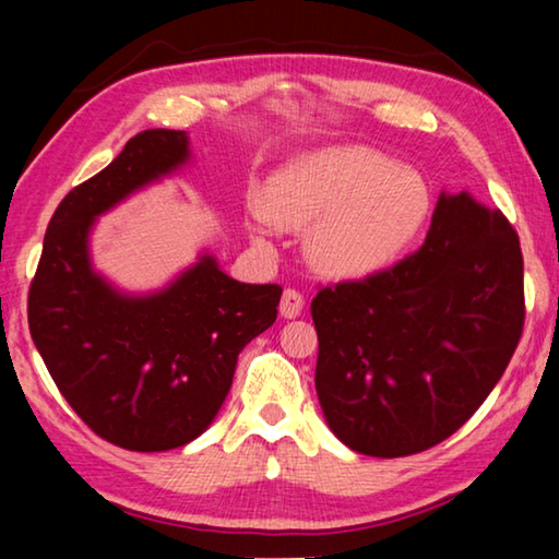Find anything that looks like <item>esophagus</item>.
Returning <instances> with one entry per match:
<instances>
[{
	"mask_svg": "<svg viewBox=\"0 0 559 559\" xmlns=\"http://www.w3.org/2000/svg\"><path fill=\"white\" fill-rule=\"evenodd\" d=\"M302 308H306V298H302V293H298L296 288L283 290L281 306H278L283 318H288V320L290 318H298L302 313Z\"/></svg>",
	"mask_w": 559,
	"mask_h": 559,
	"instance_id": "obj_1",
	"label": "esophagus"
}]
</instances>
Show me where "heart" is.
Wrapping results in <instances>:
<instances>
[{"label":"heart","instance_id":"obj_1","mask_svg":"<svg viewBox=\"0 0 559 559\" xmlns=\"http://www.w3.org/2000/svg\"><path fill=\"white\" fill-rule=\"evenodd\" d=\"M251 231L269 243V224L310 229L308 257L330 276L382 271L409 249L431 210L424 177L367 147H323L298 155L261 189Z\"/></svg>","mask_w":559,"mask_h":559}]
</instances>
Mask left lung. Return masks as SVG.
I'll use <instances>...</instances> for the list:
<instances>
[{
  "label": "left lung",
  "instance_id": "obj_1",
  "mask_svg": "<svg viewBox=\"0 0 559 559\" xmlns=\"http://www.w3.org/2000/svg\"><path fill=\"white\" fill-rule=\"evenodd\" d=\"M310 313L330 431L365 456L427 451L471 419L515 353L525 320L518 234L468 192H441L419 251L323 288Z\"/></svg>",
  "mask_w": 559,
  "mask_h": 559
}]
</instances>
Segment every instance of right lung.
Returning a JSON list of instances; mask_svg holds the SVG:
<instances>
[{
  "label": "right lung",
  "mask_w": 559,
  "mask_h": 559,
  "mask_svg": "<svg viewBox=\"0 0 559 559\" xmlns=\"http://www.w3.org/2000/svg\"><path fill=\"white\" fill-rule=\"evenodd\" d=\"M192 159L185 130H145L56 206L29 288V330L59 392L130 451L194 441L219 414L241 349L273 325L281 286L239 283L210 251L150 293L93 269L98 216Z\"/></svg>",
  "instance_id": "right-lung-1"
}]
</instances>
